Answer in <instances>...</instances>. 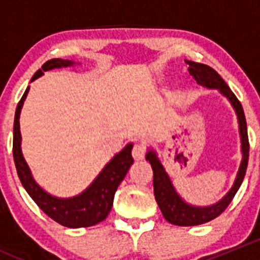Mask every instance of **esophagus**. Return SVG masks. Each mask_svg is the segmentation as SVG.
I'll return each instance as SVG.
<instances>
[{
    "instance_id": "1",
    "label": "esophagus",
    "mask_w": 260,
    "mask_h": 260,
    "mask_svg": "<svg viewBox=\"0 0 260 260\" xmlns=\"http://www.w3.org/2000/svg\"><path fill=\"white\" fill-rule=\"evenodd\" d=\"M145 154H146V148L141 145H136L133 147V151H132V156L136 161H142L145 158Z\"/></svg>"
}]
</instances>
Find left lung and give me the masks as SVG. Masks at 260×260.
I'll list each match as a JSON object with an SVG mask.
<instances>
[{
	"label": "left lung",
	"mask_w": 260,
	"mask_h": 260,
	"mask_svg": "<svg viewBox=\"0 0 260 260\" xmlns=\"http://www.w3.org/2000/svg\"><path fill=\"white\" fill-rule=\"evenodd\" d=\"M186 62L188 64V72H190V74L192 75L193 79L196 80L199 85H203L204 88L208 89H216V90L220 91V94H222L230 102L238 117L240 142H242V162H240L239 170H238L237 177H235L232 188L228 191L226 195L221 200L209 206H195L186 203L175 188L169 174L166 172L164 165H162L158 156H157V152L153 148H149L147 151L146 159L151 164L152 170H153L154 199H156L157 204L161 209L162 215H164L167 221L174 225L193 226V225L205 224V222L217 217L232 203L233 198L239 190L244 176H245L249 158V141L248 131H246V120L242 104L238 101L235 94L230 90V88L226 85L224 79L208 65L195 61Z\"/></svg>",
	"instance_id": "8db88e82"
}]
</instances>
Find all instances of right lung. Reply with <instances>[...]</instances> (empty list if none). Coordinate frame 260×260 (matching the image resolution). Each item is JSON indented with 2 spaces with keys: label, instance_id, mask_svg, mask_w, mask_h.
I'll return each instance as SVG.
<instances>
[{
  "label": "right lung",
  "instance_id": "1",
  "mask_svg": "<svg viewBox=\"0 0 260 260\" xmlns=\"http://www.w3.org/2000/svg\"><path fill=\"white\" fill-rule=\"evenodd\" d=\"M79 62L64 59H51L34 74V81L38 78L43 77L44 73L52 69L60 68L74 67ZM28 89L23 93L22 98L18 102L14 122V161L16 166L17 175L21 183L27 191L30 198L38 204L39 208L45 212L56 222L67 228H86L93 226L98 222L103 221L108 216L113 205L114 193L118 186L127 175L128 170L133 164V157L131 154L133 143H128L120 152L114 154L113 158L104 166L101 174L94 179L93 182L77 196L68 199L56 198L51 193L46 192L35 179L32 177L31 170L23 158L21 151V132H20V114L22 109L23 102L27 96Z\"/></svg>",
  "mask_w": 260,
  "mask_h": 260
}]
</instances>
